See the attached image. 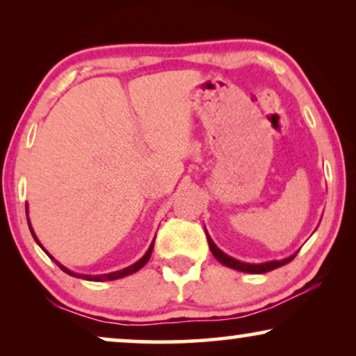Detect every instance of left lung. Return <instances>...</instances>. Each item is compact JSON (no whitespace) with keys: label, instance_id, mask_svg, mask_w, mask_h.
Segmentation results:
<instances>
[{"label":"left lung","instance_id":"obj_1","mask_svg":"<svg viewBox=\"0 0 356 356\" xmlns=\"http://www.w3.org/2000/svg\"><path fill=\"white\" fill-rule=\"evenodd\" d=\"M207 241H209V248H211L212 254L216 256V259L218 262H222L223 266L227 267H232V269H236V270H241V272H248V274H264V272H270L277 269V267H282L285 264H289L290 261H293V256L286 257V259H282V261H270V262H264V264H246V262H241V261H236L233 259V257L227 256L225 252L218 250V248L216 246V243H213L211 240V236L207 235Z\"/></svg>","mask_w":356,"mask_h":356}]
</instances>
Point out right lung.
Masks as SVG:
<instances>
[{
  "mask_svg": "<svg viewBox=\"0 0 356 356\" xmlns=\"http://www.w3.org/2000/svg\"><path fill=\"white\" fill-rule=\"evenodd\" d=\"M27 222H29V220H27ZM29 228H31V232H32V236L35 238V241L38 243L37 236H35V233H33L32 227H31V223H29ZM38 245H40V243H38ZM40 248H42V245H40ZM42 250H43V248H42ZM152 250H154V243H152V245H150V248H149V250H147V252H145V254H144V257H140V259H139L138 262H136V264L129 266V267H126V269H123V270H116V272H111V274H105V275H79V274H74V272L67 270L66 267H63V266L60 264V262H56L55 259H53V257H51L50 254H48V252H47L45 250H43V251H45L47 254L50 256L51 259L56 262L58 267H60V269H61L63 272H66V274H70V275H72V277H81V279H86V280L104 282V280H115V279H121V277H126V275H129V274H134V272H138V270L140 269V267H144L145 264H147V261L150 259V254H152Z\"/></svg>",
  "mask_w": 356,
  "mask_h": 356,
  "instance_id": "right-lung-1",
  "label": "right lung"
}]
</instances>
